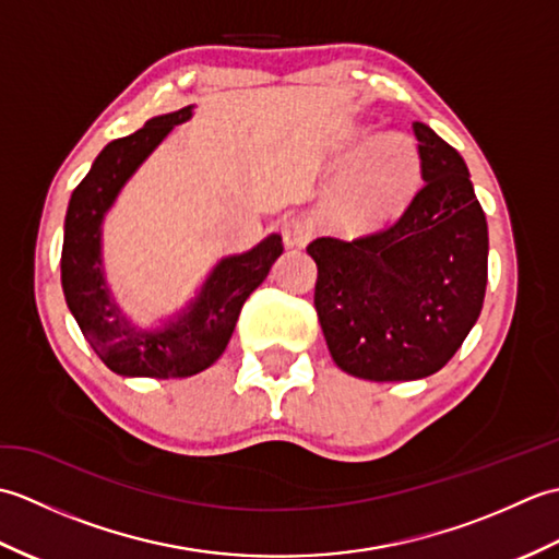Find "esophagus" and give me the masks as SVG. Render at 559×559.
I'll use <instances>...</instances> for the list:
<instances>
[{"label":"esophagus","mask_w":559,"mask_h":559,"mask_svg":"<svg viewBox=\"0 0 559 559\" xmlns=\"http://www.w3.org/2000/svg\"><path fill=\"white\" fill-rule=\"evenodd\" d=\"M281 235H283V242L288 247H305L312 240V225L305 218H288L281 225Z\"/></svg>","instance_id":"obj_1"}]
</instances>
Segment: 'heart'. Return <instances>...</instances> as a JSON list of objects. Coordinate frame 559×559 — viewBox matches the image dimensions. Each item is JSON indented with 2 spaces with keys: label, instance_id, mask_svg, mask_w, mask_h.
Instances as JSON below:
<instances>
[{
  "label": "heart",
  "instance_id": "heart-1",
  "mask_svg": "<svg viewBox=\"0 0 559 559\" xmlns=\"http://www.w3.org/2000/svg\"><path fill=\"white\" fill-rule=\"evenodd\" d=\"M420 180V153L403 134L377 136L334 189L338 216L350 225L382 223L408 204Z\"/></svg>",
  "mask_w": 559,
  "mask_h": 559
}]
</instances>
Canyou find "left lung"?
Listing matches in <instances>:
<instances>
[{
	"label": "left lung",
	"instance_id": "8db88e82",
	"mask_svg": "<svg viewBox=\"0 0 559 559\" xmlns=\"http://www.w3.org/2000/svg\"><path fill=\"white\" fill-rule=\"evenodd\" d=\"M425 185L386 228L319 237L314 307L331 358L370 382L430 377L478 322L488 223L459 151L413 122Z\"/></svg>",
	"mask_w": 559,
	"mask_h": 559
}]
</instances>
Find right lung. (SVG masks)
Segmentation results:
<instances>
[{
  "label": "right lung",
  "instance_id": "add662e5",
  "mask_svg": "<svg viewBox=\"0 0 559 559\" xmlns=\"http://www.w3.org/2000/svg\"><path fill=\"white\" fill-rule=\"evenodd\" d=\"M189 115L192 108L187 105L177 112L153 117L134 134L110 141L74 189L67 209L62 245L67 305L98 358L124 377L175 379L206 370L228 346L245 300L264 283L271 264L283 254L281 235H269L249 252L223 259L189 312L163 331H136L117 310L100 271L103 216L139 163L175 124L189 120Z\"/></svg>",
  "mask_w": 559,
  "mask_h": 559
}]
</instances>
